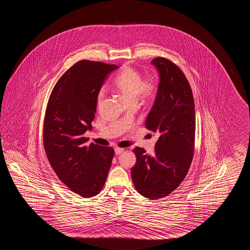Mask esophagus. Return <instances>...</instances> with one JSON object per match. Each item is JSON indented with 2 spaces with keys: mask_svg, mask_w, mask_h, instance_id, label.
Listing matches in <instances>:
<instances>
[{
  "mask_svg": "<svg viewBox=\"0 0 250 250\" xmlns=\"http://www.w3.org/2000/svg\"><path fill=\"white\" fill-rule=\"evenodd\" d=\"M114 151H115V154H117V155H119V154H121L122 153L124 152V149L116 147V148L114 149Z\"/></svg>",
  "mask_w": 250,
  "mask_h": 250,
  "instance_id": "esophagus-1",
  "label": "esophagus"
}]
</instances>
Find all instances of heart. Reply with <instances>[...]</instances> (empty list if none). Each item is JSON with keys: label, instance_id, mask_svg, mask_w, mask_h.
<instances>
[{"label": "heart", "instance_id": "obj_1", "mask_svg": "<svg viewBox=\"0 0 250 250\" xmlns=\"http://www.w3.org/2000/svg\"><path fill=\"white\" fill-rule=\"evenodd\" d=\"M112 88L120 93L129 104L138 99L148 101L154 97L156 85L153 80H145L137 69L125 65L112 82ZM104 96V88L97 95V103L100 104Z\"/></svg>", "mask_w": 250, "mask_h": 250}]
</instances>
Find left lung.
Segmentation results:
<instances>
[{
	"instance_id": "left-lung-1",
	"label": "left lung",
	"mask_w": 250,
	"mask_h": 250,
	"mask_svg": "<svg viewBox=\"0 0 250 250\" xmlns=\"http://www.w3.org/2000/svg\"><path fill=\"white\" fill-rule=\"evenodd\" d=\"M151 63L159 73L157 95L146 127L159 136L154 154L136 147L131 169L138 193L149 199L166 197L180 186L191 165L195 146V105L191 87L181 69L167 59Z\"/></svg>"
}]
</instances>
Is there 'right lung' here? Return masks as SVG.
I'll return each instance as SVG.
<instances>
[{"label": "right lung", "instance_id": "right-lung-1", "mask_svg": "<svg viewBox=\"0 0 250 250\" xmlns=\"http://www.w3.org/2000/svg\"><path fill=\"white\" fill-rule=\"evenodd\" d=\"M116 65L80 61L54 85L43 122V146L49 163L59 179L81 197L101 191L112 165L114 150L91 143L97 95Z\"/></svg>", "mask_w": 250, "mask_h": 250}]
</instances>
